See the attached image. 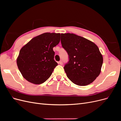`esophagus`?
Returning a JSON list of instances; mask_svg holds the SVG:
<instances>
[{
    "label": "esophagus",
    "mask_w": 121,
    "mask_h": 121,
    "mask_svg": "<svg viewBox=\"0 0 121 121\" xmlns=\"http://www.w3.org/2000/svg\"><path fill=\"white\" fill-rule=\"evenodd\" d=\"M58 63H59L60 65H63V61H62L61 60H60L59 62H58Z\"/></svg>",
    "instance_id": "1"
}]
</instances>
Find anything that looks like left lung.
Here are the masks:
<instances>
[{"instance_id":"obj_1","label":"left lung","mask_w":121,"mask_h":121,"mask_svg":"<svg viewBox=\"0 0 121 121\" xmlns=\"http://www.w3.org/2000/svg\"><path fill=\"white\" fill-rule=\"evenodd\" d=\"M61 43L69 56V61L64 67L68 78L79 86L93 82L100 74L103 63L97 46L72 33L61 34Z\"/></svg>"}]
</instances>
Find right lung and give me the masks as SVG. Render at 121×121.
Masks as SVG:
<instances>
[{
    "instance_id": "right-lung-1",
    "label": "right lung",
    "mask_w": 121,
    "mask_h": 121,
    "mask_svg": "<svg viewBox=\"0 0 121 121\" xmlns=\"http://www.w3.org/2000/svg\"><path fill=\"white\" fill-rule=\"evenodd\" d=\"M60 33H45L32 39L20 51L17 65L23 77L35 84L45 82L57 65L53 48L60 41Z\"/></svg>"
}]
</instances>
